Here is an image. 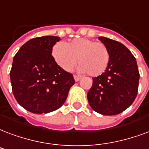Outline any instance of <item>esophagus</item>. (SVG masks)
<instances>
[{
	"mask_svg": "<svg viewBox=\"0 0 149 149\" xmlns=\"http://www.w3.org/2000/svg\"><path fill=\"white\" fill-rule=\"evenodd\" d=\"M73 77H74V80L76 82H77V81H79V80L81 79V77H78V76H74Z\"/></svg>",
	"mask_w": 149,
	"mask_h": 149,
	"instance_id": "34e87169",
	"label": "esophagus"
}]
</instances>
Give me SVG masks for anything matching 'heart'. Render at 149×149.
<instances>
[{"label": "heart", "instance_id": "1", "mask_svg": "<svg viewBox=\"0 0 149 149\" xmlns=\"http://www.w3.org/2000/svg\"><path fill=\"white\" fill-rule=\"evenodd\" d=\"M52 55L56 63L67 72L71 71L78 58L77 71L88 72L91 77L102 74L110 61V53L106 45L84 38H75L66 44L56 43Z\"/></svg>", "mask_w": 149, "mask_h": 149}]
</instances>
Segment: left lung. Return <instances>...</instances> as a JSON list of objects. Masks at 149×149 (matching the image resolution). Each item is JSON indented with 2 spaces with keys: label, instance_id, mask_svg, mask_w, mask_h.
<instances>
[{
  "label": "left lung",
  "instance_id": "1",
  "mask_svg": "<svg viewBox=\"0 0 149 149\" xmlns=\"http://www.w3.org/2000/svg\"><path fill=\"white\" fill-rule=\"evenodd\" d=\"M108 48L110 61L106 71L97 77L88 92L89 105L103 115L120 114L136 99L140 74L136 58L122 43L99 38Z\"/></svg>",
  "mask_w": 149,
  "mask_h": 149
}]
</instances>
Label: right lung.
Wrapping results in <instances>:
<instances>
[{"mask_svg": "<svg viewBox=\"0 0 149 149\" xmlns=\"http://www.w3.org/2000/svg\"><path fill=\"white\" fill-rule=\"evenodd\" d=\"M61 38L42 36L27 41L13 58L10 80L19 105L34 114H47L65 102L75 84L71 73L56 63L53 47Z\"/></svg>", "mask_w": 149, "mask_h": 149, "instance_id": "1", "label": "right lung"}]
</instances>
